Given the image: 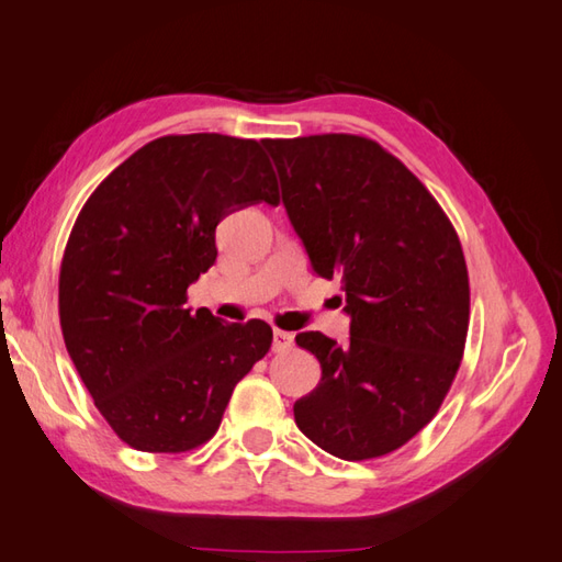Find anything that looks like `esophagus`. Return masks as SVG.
Wrapping results in <instances>:
<instances>
[{
    "label": "esophagus",
    "instance_id": "1",
    "mask_svg": "<svg viewBox=\"0 0 562 562\" xmlns=\"http://www.w3.org/2000/svg\"><path fill=\"white\" fill-rule=\"evenodd\" d=\"M292 346H294V334L274 329V336H272V351H274V353H284V351H290Z\"/></svg>",
    "mask_w": 562,
    "mask_h": 562
}]
</instances>
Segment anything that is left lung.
Here are the masks:
<instances>
[{"mask_svg":"<svg viewBox=\"0 0 562 562\" xmlns=\"http://www.w3.org/2000/svg\"><path fill=\"white\" fill-rule=\"evenodd\" d=\"M316 274L341 280L349 344L297 341L322 381L294 423L349 462L403 447L440 411L462 363L469 274L457 231L401 159L359 135L262 139Z\"/></svg>","mask_w":562,"mask_h":562,"instance_id":"obj_1","label":"left lung"}]
</instances>
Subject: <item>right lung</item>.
Masks as SVG:
<instances>
[{
	"mask_svg": "<svg viewBox=\"0 0 562 562\" xmlns=\"http://www.w3.org/2000/svg\"><path fill=\"white\" fill-rule=\"evenodd\" d=\"M278 206L255 139L216 132L151 139L80 209L58 278L60 331L95 407L139 452H189L216 435L233 387L270 351V324L191 312L216 262V226Z\"/></svg>",
	"mask_w": 562,
	"mask_h": 562,
	"instance_id": "obj_1",
	"label": "right lung"
}]
</instances>
